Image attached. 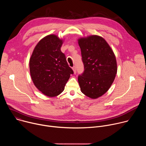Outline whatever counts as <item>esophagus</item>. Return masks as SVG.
Segmentation results:
<instances>
[{"mask_svg": "<svg viewBox=\"0 0 146 146\" xmlns=\"http://www.w3.org/2000/svg\"><path fill=\"white\" fill-rule=\"evenodd\" d=\"M72 69H73V72H74V73L76 74V66H74L72 68Z\"/></svg>", "mask_w": 146, "mask_h": 146, "instance_id": "obj_1", "label": "esophagus"}]
</instances>
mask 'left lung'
Wrapping results in <instances>:
<instances>
[{"label": "left lung", "mask_w": 146, "mask_h": 146, "mask_svg": "<svg viewBox=\"0 0 146 146\" xmlns=\"http://www.w3.org/2000/svg\"><path fill=\"white\" fill-rule=\"evenodd\" d=\"M84 70L78 77L82 93L96 99L105 94L117 72L115 55L103 37L92 35L78 40Z\"/></svg>", "instance_id": "1"}]
</instances>
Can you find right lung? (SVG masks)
I'll use <instances>...</instances> for the list:
<instances>
[{"instance_id":"right-lung-1","label":"right lung","mask_w":146,"mask_h":146,"mask_svg":"<svg viewBox=\"0 0 146 146\" xmlns=\"http://www.w3.org/2000/svg\"><path fill=\"white\" fill-rule=\"evenodd\" d=\"M63 40L55 35L43 38L36 46L29 60L32 80L36 87L49 97L64 91L73 71L60 47Z\"/></svg>"}]
</instances>
